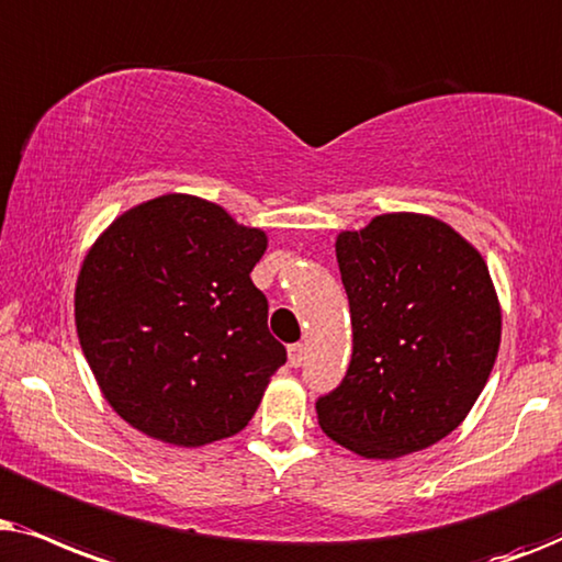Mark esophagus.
<instances>
[{
	"mask_svg": "<svg viewBox=\"0 0 562 562\" xmlns=\"http://www.w3.org/2000/svg\"><path fill=\"white\" fill-rule=\"evenodd\" d=\"M303 359H305V347H303V344H290V347H288L290 368H301Z\"/></svg>",
	"mask_w": 562,
	"mask_h": 562,
	"instance_id": "1",
	"label": "esophagus"
}]
</instances>
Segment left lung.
<instances>
[{"mask_svg": "<svg viewBox=\"0 0 562 562\" xmlns=\"http://www.w3.org/2000/svg\"><path fill=\"white\" fill-rule=\"evenodd\" d=\"M351 313V362L318 398V424L368 460L426 450L465 422L501 344L488 265L445 221L375 215L336 236Z\"/></svg>", "mask_w": 562, "mask_h": 562, "instance_id": "1", "label": "left lung"}]
</instances>
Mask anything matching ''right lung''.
Masks as SVG:
<instances>
[{
	"label": "right lung",
	"mask_w": 562,
	"mask_h": 562,
	"mask_svg": "<svg viewBox=\"0 0 562 562\" xmlns=\"http://www.w3.org/2000/svg\"><path fill=\"white\" fill-rule=\"evenodd\" d=\"M265 251V231L182 192L133 205L92 244L74 321L104 401L133 429L203 447L251 422L288 359L251 282Z\"/></svg>",
	"instance_id": "obj_1"
}]
</instances>
